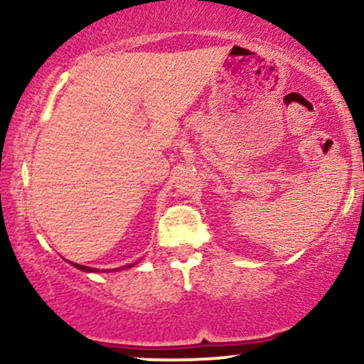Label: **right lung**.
Instances as JSON below:
<instances>
[{
  "instance_id": "obj_1",
  "label": "right lung",
  "mask_w": 364,
  "mask_h": 364,
  "mask_svg": "<svg viewBox=\"0 0 364 364\" xmlns=\"http://www.w3.org/2000/svg\"><path fill=\"white\" fill-rule=\"evenodd\" d=\"M72 263L73 267H77L78 270H82V272H99V269H90V267H85V265H80V263H73V262H70ZM135 265V263H129V265H124V269H129V267H133ZM123 269V267H119V269H114V270H121Z\"/></svg>"
}]
</instances>
